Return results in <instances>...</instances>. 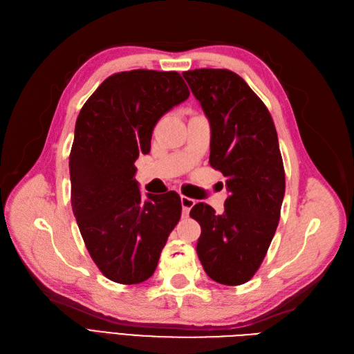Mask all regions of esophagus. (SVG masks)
Here are the masks:
<instances>
[{
	"label": "esophagus",
	"instance_id": "esophagus-1",
	"mask_svg": "<svg viewBox=\"0 0 354 354\" xmlns=\"http://www.w3.org/2000/svg\"><path fill=\"white\" fill-rule=\"evenodd\" d=\"M180 201H181V207H183V214H185V216H187L189 211L192 209V207L195 205V201L192 198H187V196H181Z\"/></svg>",
	"mask_w": 354,
	"mask_h": 354
}]
</instances>
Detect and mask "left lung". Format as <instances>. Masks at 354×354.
I'll list each match as a JSON object with an SVG mask.
<instances>
[{"instance_id": "1", "label": "left lung", "mask_w": 354, "mask_h": 354, "mask_svg": "<svg viewBox=\"0 0 354 354\" xmlns=\"http://www.w3.org/2000/svg\"><path fill=\"white\" fill-rule=\"evenodd\" d=\"M211 127L209 164L226 177L229 196L217 216L203 202L196 252L223 285H242L259 270L274 236L285 195V169L270 112L239 75L227 69L183 72Z\"/></svg>"}]
</instances>
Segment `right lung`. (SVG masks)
<instances>
[{
  "label": "right lung",
  "instance_id": "right-lung-1",
  "mask_svg": "<svg viewBox=\"0 0 354 354\" xmlns=\"http://www.w3.org/2000/svg\"><path fill=\"white\" fill-rule=\"evenodd\" d=\"M178 72L134 69L106 78L85 102L69 155L71 202L93 261L108 279L147 281L181 216L176 192L142 199L136 159L159 118L189 97Z\"/></svg>",
  "mask_w": 354,
  "mask_h": 354
}]
</instances>
